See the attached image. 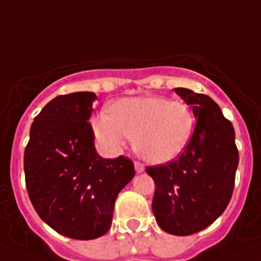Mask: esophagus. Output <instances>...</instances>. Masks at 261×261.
<instances>
[{
    "label": "esophagus",
    "mask_w": 261,
    "mask_h": 261,
    "mask_svg": "<svg viewBox=\"0 0 261 261\" xmlns=\"http://www.w3.org/2000/svg\"><path fill=\"white\" fill-rule=\"evenodd\" d=\"M134 167H135V171H137V173H142V172L144 171L143 163L135 162V163H134Z\"/></svg>",
    "instance_id": "obj_1"
}]
</instances>
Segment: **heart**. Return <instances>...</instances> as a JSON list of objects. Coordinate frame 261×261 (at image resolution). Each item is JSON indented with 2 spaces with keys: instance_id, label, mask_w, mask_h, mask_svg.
Wrapping results in <instances>:
<instances>
[{
  "instance_id": "1",
  "label": "heart",
  "mask_w": 261,
  "mask_h": 261,
  "mask_svg": "<svg viewBox=\"0 0 261 261\" xmlns=\"http://www.w3.org/2000/svg\"><path fill=\"white\" fill-rule=\"evenodd\" d=\"M193 112L181 101L162 96L117 99L108 113L93 119L99 144L115 153L134 137V147L147 162L163 164L182 153L194 130Z\"/></svg>"
}]
</instances>
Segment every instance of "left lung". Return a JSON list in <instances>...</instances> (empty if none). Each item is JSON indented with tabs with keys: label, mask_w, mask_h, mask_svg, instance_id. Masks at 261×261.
Returning <instances> with one entry per match:
<instances>
[{
	"label": "left lung",
	"mask_w": 261,
	"mask_h": 261,
	"mask_svg": "<svg viewBox=\"0 0 261 261\" xmlns=\"http://www.w3.org/2000/svg\"><path fill=\"white\" fill-rule=\"evenodd\" d=\"M174 92L192 105L196 127L176 160L147 167L153 178L152 212L168 234L187 237L210 226L230 202L239 163L235 131L217 103L185 88Z\"/></svg>",
	"instance_id": "obj_1"
}]
</instances>
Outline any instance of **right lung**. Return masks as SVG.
I'll return each mask as SVG.
<instances>
[{"label":"right lung","instance_id":"right-lung-1","mask_svg":"<svg viewBox=\"0 0 261 261\" xmlns=\"http://www.w3.org/2000/svg\"><path fill=\"white\" fill-rule=\"evenodd\" d=\"M93 92L58 96L34 118L24 149L27 193L40 218L79 240L102 237L112 226L118 193L135 176L131 159H103L89 118Z\"/></svg>","mask_w":261,"mask_h":261}]
</instances>
